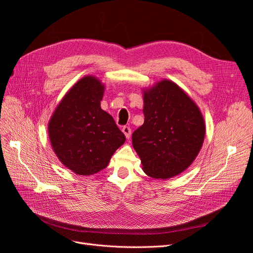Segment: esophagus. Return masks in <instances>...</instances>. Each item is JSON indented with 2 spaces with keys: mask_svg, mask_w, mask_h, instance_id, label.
Listing matches in <instances>:
<instances>
[{
  "mask_svg": "<svg viewBox=\"0 0 253 253\" xmlns=\"http://www.w3.org/2000/svg\"><path fill=\"white\" fill-rule=\"evenodd\" d=\"M122 132H124V134L126 135V138L128 139L129 137H131V134H132V129L129 126H124L122 127Z\"/></svg>",
  "mask_w": 253,
  "mask_h": 253,
  "instance_id": "obj_1",
  "label": "esophagus"
}]
</instances>
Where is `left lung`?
<instances>
[{
    "label": "left lung",
    "mask_w": 253,
    "mask_h": 253,
    "mask_svg": "<svg viewBox=\"0 0 253 253\" xmlns=\"http://www.w3.org/2000/svg\"><path fill=\"white\" fill-rule=\"evenodd\" d=\"M144 122L132 135L142 170L153 178L180 174L203 147V115L185 91L170 80L143 89Z\"/></svg>",
    "instance_id": "obj_1"
}]
</instances>
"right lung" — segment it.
<instances>
[{"label": "right lung", "mask_w": 253, "mask_h": 253, "mask_svg": "<svg viewBox=\"0 0 253 253\" xmlns=\"http://www.w3.org/2000/svg\"><path fill=\"white\" fill-rule=\"evenodd\" d=\"M104 85L85 76L67 91L53 112L48 135L53 152L67 169L93 175L108 167L126 136L100 106Z\"/></svg>", "instance_id": "add662e5"}]
</instances>
